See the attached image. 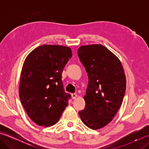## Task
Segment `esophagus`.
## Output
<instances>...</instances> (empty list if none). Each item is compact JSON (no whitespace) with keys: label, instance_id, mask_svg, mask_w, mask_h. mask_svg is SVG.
I'll list each match as a JSON object with an SVG mask.
<instances>
[{"label":"esophagus","instance_id":"34e87169","mask_svg":"<svg viewBox=\"0 0 149 149\" xmlns=\"http://www.w3.org/2000/svg\"><path fill=\"white\" fill-rule=\"evenodd\" d=\"M77 94H75V93H72V99H75L77 98Z\"/></svg>","mask_w":149,"mask_h":149}]
</instances>
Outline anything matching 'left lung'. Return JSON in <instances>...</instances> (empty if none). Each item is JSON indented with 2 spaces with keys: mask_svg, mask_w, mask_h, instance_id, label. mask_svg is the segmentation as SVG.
<instances>
[{
  "mask_svg": "<svg viewBox=\"0 0 149 149\" xmlns=\"http://www.w3.org/2000/svg\"><path fill=\"white\" fill-rule=\"evenodd\" d=\"M77 53L89 79L86 106L79 115L88 127L95 130L108 124L121 106L125 75L119 59L102 45L81 46Z\"/></svg>",
  "mask_w": 149,
  "mask_h": 149,
  "instance_id": "obj_1",
  "label": "left lung"
}]
</instances>
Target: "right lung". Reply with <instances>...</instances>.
Returning a JSON list of instances; mask_svg holds the SVG:
<instances>
[{
  "mask_svg": "<svg viewBox=\"0 0 149 149\" xmlns=\"http://www.w3.org/2000/svg\"><path fill=\"white\" fill-rule=\"evenodd\" d=\"M72 56L71 49L43 45L27 56L22 67L19 95L29 118L40 126L59 121L71 95L66 93L62 72Z\"/></svg>",
  "mask_w": 149,
  "mask_h": 149,
  "instance_id": "obj_1",
  "label": "right lung"
}]
</instances>
